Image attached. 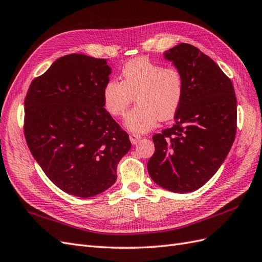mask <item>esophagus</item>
I'll list each match as a JSON object with an SVG mask.
<instances>
[{
    "mask_svg": "<svg viewBox=\"0 0 262 262\" xmlns=\"http://www.w3.org/2000/svg\"><path fill=\"white\" fill-rule=\"evenodd\" d=\"M129 138H130V141H131L132 144H137L138 142L141 140V136H140V134H137V133H131Z\"/></svg>",
    "mask_w": 262,
    "mask_h": 262,
    "instance_id": "1",
    "label": "esophagus"
}]
</instances>
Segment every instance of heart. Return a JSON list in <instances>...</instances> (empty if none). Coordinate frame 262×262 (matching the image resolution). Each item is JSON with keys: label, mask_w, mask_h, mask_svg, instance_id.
<instances>
[{"label": "heart", "mask_w": 262, "mask_h": 262, "mask_svg": "<svg viewBox=\"0 0 262 262\" xmlns=\"http://www.w3.org/2000/svg\"><path fill=\"white\" fill-rule=\"evenodd\" d=\"M185 96V78L173 66L140 57L125 63L121 82L109 80L102 89V105L115 118L124 116L134 97L137 106L126 115L125 128L134 133L152 130L158 119L170 120L175 117Z\"/></svg>", "instance_id": "b5f03b06"}]
</instances>
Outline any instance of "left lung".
<instances>
[{"label":"left lung","mask_w":262,"mask_h":262,"mask_svg":"<svg viewBox=\"0 0 262 262\" xmlns=\"http://www.w3.org/2000/svg\"><path fill=\"white\" fill-rule=\"evenodd\" d=\"M185 78V96L170 128L153 136L147 170L158 186L192 192L217 171L235 140L237 105L233 83L196 47L179 43L165 53Z\"/></svg>","instance_id":"1"}]
</instances>
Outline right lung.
<instances>
[{
  "label": "right lung",
  "instance_id": "add662e5",
  "mask_svg": "<svg viewBox=\"0 0 262 262\" xmlns=\"http://www.w3.org/2000/svg\"><path fill=\"white\" fill-rule=\"evenodd\" d=\"M110 72L106 59L68 54L34 78L26 94L27 145L46 176L69 194L90 198L112 187L131 147L102 105Z\"/></svg>",
  "mask_w": 262,
  "mask_h": 262
}]
</instances>
